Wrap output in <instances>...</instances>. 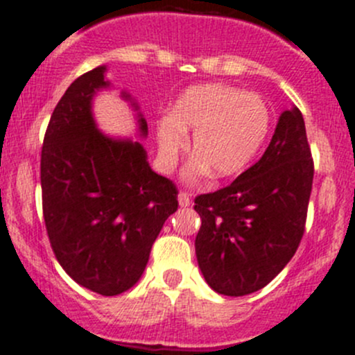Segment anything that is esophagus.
Returning a JSON list of instances; mask_svg holds the SVG:
<instances>
[{
  "label": "esophagus",
  "mask_w": 355,
  "mask_h": 355,
  "mask_svg": "<svg viewBox=\"0 0 355 355\" xmlns=\"http://www.w3.org/2000/svg\"><path fill=\"white\" fill-rule=\"evenodd\" d=\"M178 202H180V207H190V204H191L190 193H187V191H181V193L178 195Z\"/></svg>",
  "instance_id": "esophagus-1"
}]
</instances>
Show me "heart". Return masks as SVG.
<instances>
[{
    "label": "heart",
    "instance_id": "b5f03b06",
    "mask_svg": "<svg viewBox=\"0 0 355 355\" xmlns=\"http://www.w3.org/2000/svg\"><path fill=\"white\" fill-rule=\"evenodd\" d=\"M272 127V111L261 96L223 83H205L184 90L171 114L157 121L158 157L171 168L193 134L195 157L183 178L188 183L214 172L234 178L251 165Z\"/></svg>",
    "mask_w": 355,
    "mask_h": 355
}]
</instances>
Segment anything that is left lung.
Listing matches in <instances>:
<instances>
[{
	"label": "left lung",
	"instance_id": "left-lung-1",
	"mask_svg": "<svg viewBox=\"0 0 355 355\" xmlns=\"http://www.w3.org/2000/svg\"><path fill=\"white\" fill-rule=\"evenodd\" d=\"M312 181L305 121L293 106L252 167L230 187L195 198L198 268L216 293L251 295L281 273L305 232Z\"/></svg>",
	"mask_w": 355,
	"mask_h": 355
}]
</instances>
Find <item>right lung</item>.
Listing matches in <instances>:
<instances>
[{"label": "right lung", "instance_id": "1", "mask_svg": "<svg viewBox=\"0 0 355 355\" xmlns=\"http://www.w3.org/2000/svg\"><path fill=\"white\" fill-rule=\"evenodd\" d=\"M106 66L67 87L50 116L42 148V197L46 234L67 275L83 288L114 296L143 275L165 219L178 211V190L148 164L139 141L97 129L92 103L110 89ZM137 132L148 136L139 106Z\"/></svg>", "mask_w": 355, "mask_h": 355}]
</instances>
